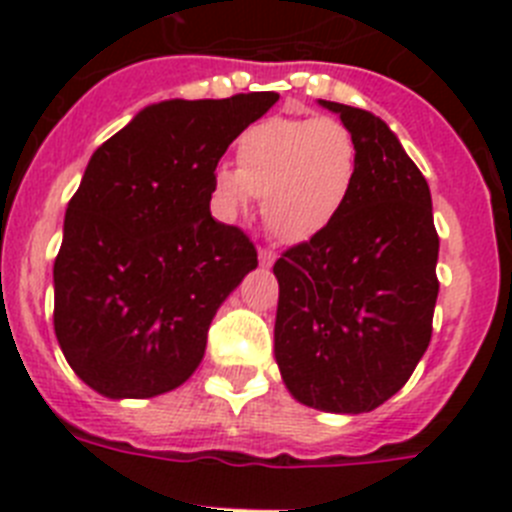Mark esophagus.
I'll return each instance as SVG.
<instances>
[{"label":"esophagus","instance_id":"1","mask_svg":"<svg viewBox=\"0 0 512 512\" xmlns=\"http://www.w3.org/2000/svg\"><path fill=\"white\" fill-rule=\"evenodd\" d=\"M275 262V252L267 250V247H260V265L270 267Z\"/></svg>","mask_w":512,"mask_h":512}]
</instances>
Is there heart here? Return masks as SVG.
I'll use <instances>...</instances> for the list:
<instances>
[{
    "mask_svg": "<svg viewBox=\"0 0 512 512\" xmlns=\"http://www.w3.org/2000/svg\"><path fill=\"white\" fill-rule=\"evenodd\" d=\"M237 168L214 170V204L234 219L262 196V219L283 242L324 232L357 183V140L336 119L270 117L237 140Z\"/></svg>",
    "mask_w": 512,
    "mask_h": 512,
    "instance_id": "obj_1",
    "label": "heart"
}]
</instances>
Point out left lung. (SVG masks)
<instances>
[{"label":"left lung","instance_id":"1","mask_svg":"<svg viewBox=\"0 0 512 512\" xmlns=\"http://www.w3.org/2000/svg\"><path fill=\"white\" fill-rule=\"evenodd\" d=\"M321 104L357 140V183L324 232L275 262V359L303 405L365 413L403 388L431 342L439 234L426 178L388 124Z\"/></svg>","mask_w":512,"mask_h":512}]
</instances>
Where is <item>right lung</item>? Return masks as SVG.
<instances>
[{
  "instance_id": "add662e5",
  "label": "right lung",
  "mask_w": 512,
  "mask_h": 512,
  "mask_svg": "<svg viewBox=\"0 0 512 512\" xmlns=\"http://www.w3.org/2000/svg\"><path fill=\"white\" fill-rule=\"evenodd\" d=\"M275 101H160L91 155L53 265V326L96 393L153 398L199 367L216 308L257 267L250 237L211 216L214 170Z\"/></svg>"
}]
</instances>
